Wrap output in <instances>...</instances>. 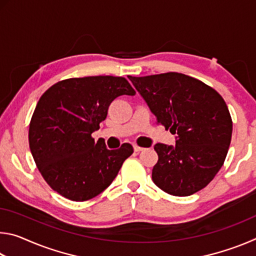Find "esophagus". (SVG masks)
Here are the masks:
<instances>
[{
    "instance_id": "esophagus-1",
    "label": "esophagus",
    "mask_w": 256,
    "mask_h": 256,
    "mask_svg": "<svg viewBox=\"0 0 256 256\" xmlns=\"http://www.w3.org/2000/svg\"><path fill=\"white\" fill-rule=\"evenodd\" d=\"M133 149H134V151H136V152H140V151L144 150V148H142V146H136V144L133 146Z\"/></svg>"
}]
</instances>
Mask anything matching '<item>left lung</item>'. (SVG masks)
Here are the masks:
<instances>
[{
    "instance_id": "1",
    "label": "left lung",
    "mask_w": 256,
    "mask_h": 256,
    "mask_svg": "<svg viewBox=\"0 0 256 256\" xmlns=\"http://www.w3.org/2000/svg\"><path fill=\"white\" fill-rule=\"evenodd\" d=\"M150 110L176 144H154L152 180L164 192L188 196L210 183L224 164L232 122L222 97L192 76L177 72L128 76Z\"/></svg>"
}]
</instances>
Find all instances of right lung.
<instances>
[{
    "label": "right lung",
    "instance_id": "right-lung-1",
    "mask_svg": "<svg viewBox=\"0 0 256 256\" xmlns=\"http://www.w3.org/2000/svg\"><path fill=\"white\" fill-rule=\"evenodd\" d=\"M136 92L122 76H98L60 81L42 94L29 125V146L42 176L72 201L90 200L112 184L130 144L108 150L92 132L105 120L110 102Z\"/></svg>",
    "mask_w": 256,
    "mask_h": 256
}]
</instances>
